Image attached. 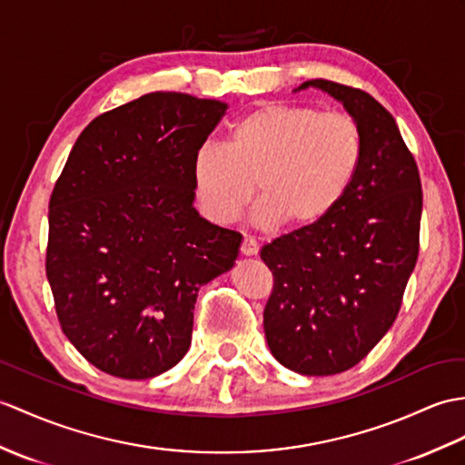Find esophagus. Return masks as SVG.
<instances>
[{
    "label": "esophagus",
    "mask_w": 465,
    "mask_h": 465,
    "mask_svg": "<svg viewBox=\"0 0 465 465\" xmlns=\"http://www.w3.org/2000/svg\"><path fill=\"white\" fill-rule=\"evenodd\" d=\"M240 250H242L243 255H255L259 252V245H257V242L253 240V237H245V240L242 242Z\"/></svg>",
    "instance_id": "esophagus-1"
}]
</instances>
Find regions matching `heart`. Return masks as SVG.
I'll use <instances>...</instances> for the list:
<instances>
[{"mask_svg": "<svg viewBox=\"0 0 465 465\" xmlns=\"http://www.w3.org/2000/svg\"><path fill=\"white\" fill-rule=\"evenodd\" d=\"M364 134L352 116L317 106L267 103L230 126L225 144H203L193 190L212 222L230 223L252 200L257 228L305 230L341 206L361 174Z\"/></svg>", "mask_w": 465, "mask_h": 465, "instance_id": "obj_1", "label": "heart"}]
</instances>
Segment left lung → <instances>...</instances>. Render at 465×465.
<instances>
[{"instance_id":"left-lung-1","label":"left lung","mask_w":465,"mask_h":465,"mask_svg":"<svg viewBox=\"0 0 465 465\" xmlns=\"http://www.w3.org/2000/svg\"><path fill=\"white\" fill-rule=\"evenodd\" d=\"M361 124L364 162L325 220L263 245L273 273L263 311L269 351L289 371L339 374L359 364L396 321L420 250L422 183L396 121L369 93L305 81Z\"/></svg>"}]
</instances>
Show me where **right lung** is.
Masks as SVG:
<instances>
[{
  "label": "right lung",
  "mask_w": 465,
  "mask_h": 465,
  "mask_svg": "<svg viewBox=\"0 0 465 465\" xmlns=\"http://www.w3.org/2000/svg\"><path fill=\"white\" fill-rule=\"evenodd\" d=\"M228 104L148 93L74 143L49 200L47 279L63 332L118 379L188 352L198 291L230 272L242 235L200 218L192 162Z\"/></svg>",
  "instance_id": "obj_1"
}]
</instances>
